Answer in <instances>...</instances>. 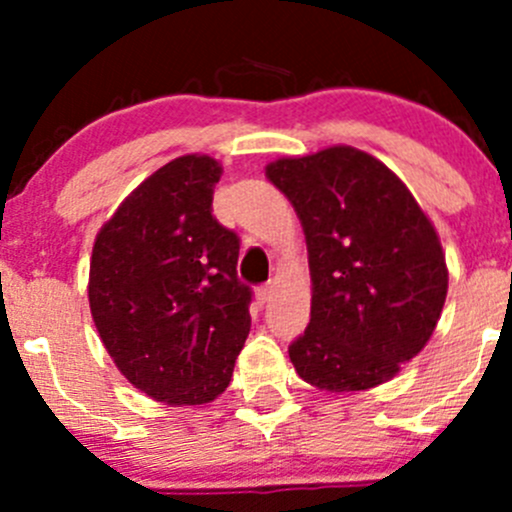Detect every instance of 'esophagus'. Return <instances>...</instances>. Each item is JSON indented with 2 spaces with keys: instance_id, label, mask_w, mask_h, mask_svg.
Here are the masks:
<instances>
[{
  "instance_id": "obj_1",
  "label": "esophagus",
  "mask_w": 512,
  "mask_h": 512,
  "mask_svg": "<svg viewBox=\"0 0 512 512\" xmlns=\"http://www.w3.org/2000/svg\"><path fill=\"white\" fill-rule=\"evenodd\" d=\"M272 294H275V282H267V285L257 287L255 297H257V302H260V304H267L272 299Z\"/></svg>"
}]
</instances>
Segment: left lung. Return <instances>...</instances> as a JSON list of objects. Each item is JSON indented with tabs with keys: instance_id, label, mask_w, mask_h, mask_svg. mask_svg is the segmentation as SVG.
<instances>
[{
	"instance_id": "left-lung-1",
	"label": "left lung",
	"mask_w": 512,
	"mask_h": 512,
	"mask_svg": "<svg viewBox=\"0 0 512 512\" xmlns=\"http://www.w3.org/2000/svg\"><path fill=\"white\" fill-rule=\"evenodd\" d=\"M265 175L307 240L312 317L289 347L322 391H369L431 339L448 292L441 240L404 180L379 158L329 146L277 158Z\"/></svg>"
}]
</instances>
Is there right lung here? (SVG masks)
I'll return each instance as SVG.
<instances>
[{"mask_svg":"<svg viewBox=\"0 0 512 512\" xmlns=\"http://www.w3.org/2000/svg\"><path fill=\"white\" fill-rule=\"evenodd\" d=\"M220 160L188 153L148 175L98 230L89 307L116 369L151 399L203 406L250 334L240 240L213 218Z\"/></svg>","mask_w":512,"mask_h":512,"instance_id":"1","label":"right lung"}]
</instances>
